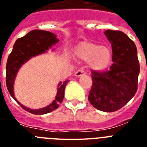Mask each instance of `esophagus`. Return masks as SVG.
Here are the masks:
<instances>
[{
	"mask_svg": "<svg viewBox=\"0 0 147 147\" xmlns=\"http://www.w3.org/2000/svg\"><path fill=\"white\" fill-rule=\"evenodd\" d=\"M84 74H85V71H83V70H79L75 73V76H77V77H80Z\"/></svg>",
	"mask_w": 147,
	"mask_h": 147,
	"instance_id": "34e87169",
	"label": "esophagus"
}]
</instances>
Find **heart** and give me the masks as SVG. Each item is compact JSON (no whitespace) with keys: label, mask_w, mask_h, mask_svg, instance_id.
I'll return each mask as SVG.
<instances>
[{"label":"heart","mask_w":147,"mask_h":147,"mask_svg":"<svg viewBox=\"0 0 147 147\" xmlns=\"http://www.w3.org/2000/svg\"><path fill=\"white\" fill-rule=\"evenodd\" d=\"M76 55L80 60L88 61L90 67L96 71L105 70L111 61L110 49L93 42H81L76 47Z\"/></svg>","instance_id":"1"}]
</instances>
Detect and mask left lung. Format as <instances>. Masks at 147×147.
Returning a JSON list of instances; mask_svg holds the SVG:
<instances>
[{
  "label": "left lung",
  "instance_id": "left-lung-1",
  "mask_svg": "<svg viewBox=\"0 0 147 147\" xmlns=\"http://www.w3.org/2000/svg\"><path fill=\"white\" fill-rule=\"evenodd\" d=\"M105 34L112 45L113 65L105 72L92 71L93 85L88 100L97 110L114 112L136 94L140 65L136 45L127 34L110 29Z\"/></svg>",
  "mask_w": 147,
  "mask_h": 147
}]
</instances>
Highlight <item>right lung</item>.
I'll return each mask as SVG.
<instances>
[{
    "instance_id": "right-lung-1",
    "label": "right lung",
    "mask_w": 147,
    "mask_h": 147,
    "mask_svg": "<svg viewBox=\"0 0 147 147\" xmlns=\"http://www.w3.org/2000/svg\"><path fill=\"white\" fill-rule=\"evenodd\" d=\"M58 42L59 40L56 37V35L51 32L42 30H33L26 34L24 37L18 38L16 40L13 46L12 51L8 57L6 76L8 90L11 97L18 102V105L21 106L23 110L34 115H43L57 109L64 98L65 89L68 81L66 80L62 83L59 82L57 93L52 103L48 105L47 107L32 110L21 105L15 97L13 88L17 73L20 67L28 59L39 54H44L46 52V51L51 48L53 45Z\"/></svg>"
}]
</instances>
